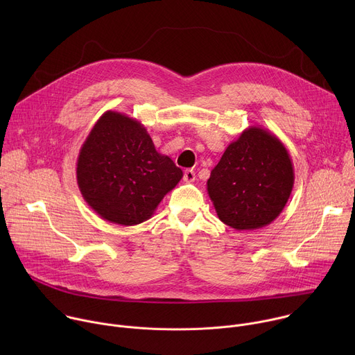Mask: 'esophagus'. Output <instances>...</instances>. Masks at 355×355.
<instances>
[{"label": "esophagus", "instance_id": "34e87169", "mask_svg": "<svg viewBox=\"0 0 355 355\" xmlns=\"http://www.w3.org/2000/svg\"><path fill=\"white\" fill-rule=\"evenodd\" d=\"M184 181L185 182H193L195 181V171L193 170H185L184 171Z\"/></svg>", "mask_w": 355, "mask_h": 355}]
</instances>
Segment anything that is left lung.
I'll use <instances>...</instances> for the list:
<instances>
[{
  "label": "left lung",
  "mask_w": 355,
  "mask_h": 355,
  "mask_svg": "<svg viewBox=\"0 0 355 355\" xmlns=\"http://www.w3.org/2000/svg\"><path fill=\"white\" fill-rule=\"evenodd\" d=\"M295 174L284 143L260 126L232 141L207 182L219 219L236 230L274 222L291 196Z\"/></svg>",
  "instance_id": "left-lung-1"
}]
</instances>
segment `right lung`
<instances>
[{"mask_svg":"<svg viewBox=\"0 0 355 355\" xmlns=\"http://www.w3.org/2000/svg\"><path fill=\"white\" fill-rule=\"evenodd\" d=\"M182 170L160 155L146 128L125 114L107 111L80 148L77 184L101 218L133 226L153 216Z\"/></svg>","mask_w":355,"mask_h":355,"instance_id":"right-lung-1","label":"right lung"}]
</instances>
